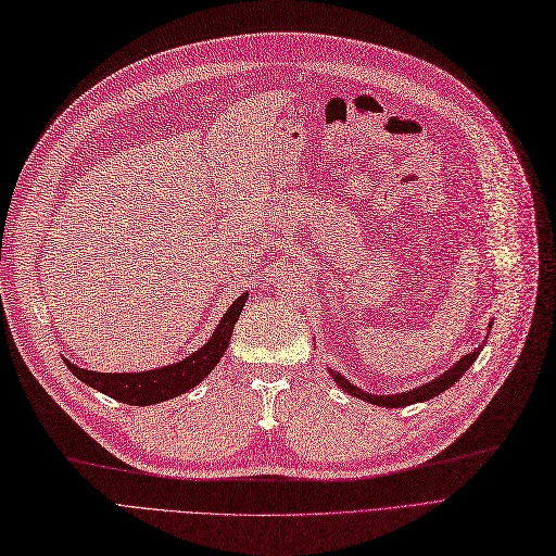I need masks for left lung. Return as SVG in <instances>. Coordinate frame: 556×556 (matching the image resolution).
Returning <instances> with one entry per match:
<instances>
[{
    "label": "left lung",
    "instance_id": "8db88e82",
    "mask_svg": "<svg viewBox=\"0 0 556 556\" xmlns=\"http://www.w3.org/2000/svg\"><path fill=\"white\" fill-rule=\"evenodd\" d=\"M481 348H483V345H481ZM481 348H477L475 353H467L460 362H456V366H451L446 374H442V376L435 378L433 382H426L424 387L413 389V392H403V394H394V396H371V394H364L362 389L353 387L345 378H341L337 371H332V368H330V376L334 378V382L343 389V392L353 394V396H357V399H362V401H368V403L380 405V407H403V405H413V403H419V401L435 399L438 394L444 392V389H448L451 384H456V382L463 378V374L467 371V368H469L471 364H475V359H477L479 353H481Z\"/></svg>",
    "mask_w": 556,
    "mask_h": 556
}]
</instances>
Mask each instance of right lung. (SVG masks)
Segmentation results:
<instances>
[{
  "mask_svg": "<svg viewBox=\"0 0 556 556\" xmlns=\"http://www.w3.org/2000/svg\"><path fill=\"white\" fill-rule=\"evenodd\" d=\"M244 300H247V293H242L231 304V309L224 314L215 334L201 348V351L192 353L190 357H185L182 362H176L172 366L155 368V371H143V374H96V371H85V368H77L68 359H64V364L71 368L73 376H77L89 387L98 389L100 394L112 396L114 401L128 403V405H153L160 401L180 396L194 384H199L217 366L219 357L224 355L226 348H229V339L233 334V327L242 312Z\"/></svg>",
  "mask_w": 556,
  "mask_h": 556,
  "instance_id": "right-lung-1",
  "label": "right lung"
}]
</instances>
